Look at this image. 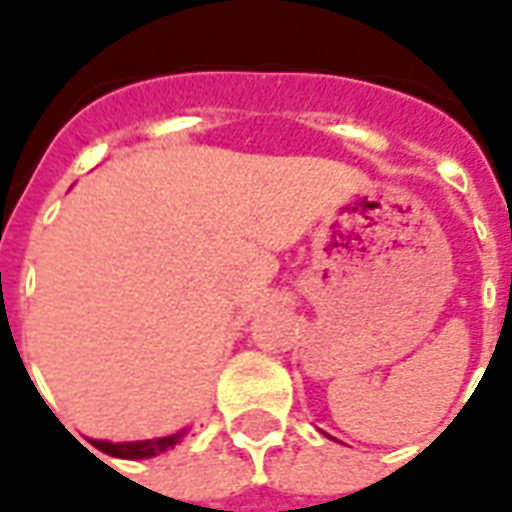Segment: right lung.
<instances>
[{"instance_id":"obj_1","label":"right lung","mask_w":512,"mask_h":512,"mask_svg":"<svg viewBox=\"0 0 512 512\" xmlns=\"http://www.w3.org/2000/svg\"><path fill=\"white\" fill-rule=\"evenodd\" d=\"M183 433H175V436H164V439H147V441H120V444H112V441H93L95 447L106 455H115V458H153L158 452L175 447Z\"/></svg>"}]
</instances>
